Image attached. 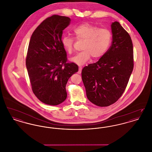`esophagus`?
I'll return each mask as SVG.
<instances>
[{
	"instance_id": "1",
	"label": "esophagus",
	"mask_w": 152,
	"mask_h": 152,
	"mask_svg": "<svg viewBox=\"0 0 152 152\" xmlns=\"http://www.w3.org/2000/svg\"><path fill=\"white\" fill-rule=\"evenodd\" d=\"M81 71H82V67L81 66H79V71H78V73L80 74L81 73Z\"/></svg>"
}]
</instances>
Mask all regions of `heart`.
I'll list each match as a JSON object with an SVG mask.
<instances>
[{"mask_svg":"<svg viewBox=\"0 0 152 152\" xmlns=\"http://www.w3.org/2000/svg\"><path fill=\"white\" fill-rule=\"evenodd\" d=\"M77 40H83L81 51L70 60L78 65H84L91 56L96 60L102 57L108 49L111 42L112 35L108 29L101 28L89 23L81 24L73 30ZM61 42L65 51L71 54L73 50L74 37L64 35Z\"/></svg>","mask_w":152,"mask_h":152,"instance_id":"1","label":"heart"}]
</instances>
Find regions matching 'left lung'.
Here are the masks:
<instances>
[{"instance_id": "obj_1", "label": "left lung", "mask_w": 152, "mask_h": 152, "mask_svg": "<svg viewBox=\"0 0 152 152\" xmlns=\"http://www.w3.org/2000/svg\"><path fill=\"white\" fill-rule=\"evenodd\" d=\"M112 44L98 61L86 66L82 80L88 100L108 107L124 92L134 66L133 44L129 34L118 22L111 24Z\"/></svg>"}]
</instances>
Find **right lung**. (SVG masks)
Instances as JSON below:
<instances>
[{"label": "right lung", "instance_id": "1", "mask_svg": "<svg viewBox=\"0 0 152 152\" xmlns=\"http://www.w3.org/2000/svg\"><path fill=\"white\" fill-rule=\"evenodd\" d=\"M69 18L53 15L34 31L29 41L26 66L34 94L40 101L57 105L65 101L68 80L79 67L68 62L61 38Z\"/></svg>", "mask_w": 152, "mask_h": 152}]
</instances>
